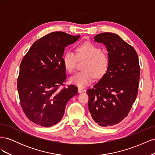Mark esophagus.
Returning a JSON list of instances; mask_svg holds the SVG:
<instances>
[{"label": "esophagus", "mask_w": 155, "mask_h": 155, "mask_svg": "<svg viewBox=\"0 0 155 155\" xmlns=\"http://www.w3.org/2000/svg\"><path fill=\"white\" fill-rule=\"evenodd\" d=\"M83 91H83V88H80V87L78 88V92H79V93H82Z\"/></svg>", "instance_id": "esophagus-1"}]
</instances>
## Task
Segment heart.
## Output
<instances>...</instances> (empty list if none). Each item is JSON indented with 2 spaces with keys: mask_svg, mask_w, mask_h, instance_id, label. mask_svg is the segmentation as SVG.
<instances>
[{
  "mask_svg": "<svg viewBox=\"0 0 155 155\" xmlns=\"http://www.w3.org/2000/svg\"><path fill=\"white\" fill-rule=\"evenodd\" d=\"M79 60L87 59L83 69L70 78V82L79 87H85L93 81L95 77L101 78L107 72L109 65L108 56L95 45L85 43L77 48V55L68 50L63 56V64L69 73H73Z\"/></svg>",
  "mask_w": 155,
  "mask_h": 155,
  "instance_id": "heart-1",
  "label": "heart"
}]
</instances>
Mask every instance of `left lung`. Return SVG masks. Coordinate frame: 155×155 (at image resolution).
Instances as JSON below:
<instances>
[{"mask_svg":"<svg viewBox=\"0 0 155 155\" xmlns=\"http://www.w3.org/2000/svg\"><path fill=\"white\" fill-rule=\"evenodd\" d=\"M94 41L106 46L109 65L100 80L87 91L88 108L97 124L112 126L128 115L137 98L138 57L133 46L113 33L97 34Z\"/></svg>","mask_w":155,"mask_h":155,"instance_id":"1","label":"left lung"}]
</instances>
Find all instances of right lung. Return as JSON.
Wrapping results in <instances>:
<instances>
[{"label": "right lung", "mask_w": 155, "mask_h": 155, "mask_svg": "<svg viewBox=\"0 0 155 155\" xmlns=\"http://www.w3.org/2000/svg\"><path fill=\"white\" fill-rule=\"evenodd\" d=\"M79 37L51 32L36 41L23 58L17 90L23 111L34 124L45 127L57 124L67 102L78 94L77 87L72 85L58 89L67 78L63 61L64 48Z\"/></svg>", "instance_id": "add662e5"}]
</instances>
